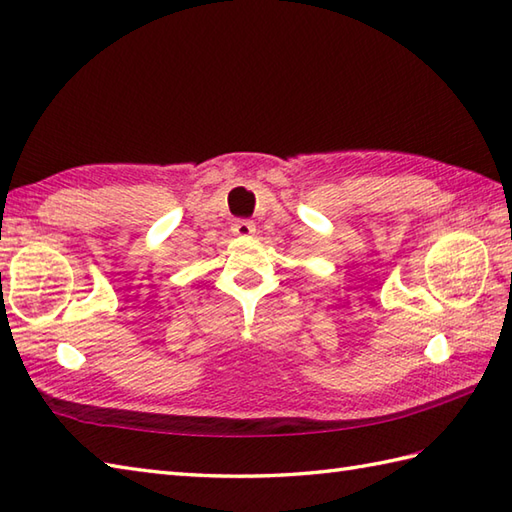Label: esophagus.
<instances>
[{
    "instance_id": "esophagus-1",
    "label": "esophagus",
    "mask_w": 512,
    "mask_h": 512,
    "mask_svg": "<svg viewBox=\"0 0 512 512\" xmlns=\"http://www.w3.org/2000/svg\"><path fill=\"white\" fill-rule=\"evenodd\" d=\"M231 231H233L235 235H239V237L253 235V233H255V222H250V220H235L233 226H231Z\"/></svg>"
}]
</instances>
